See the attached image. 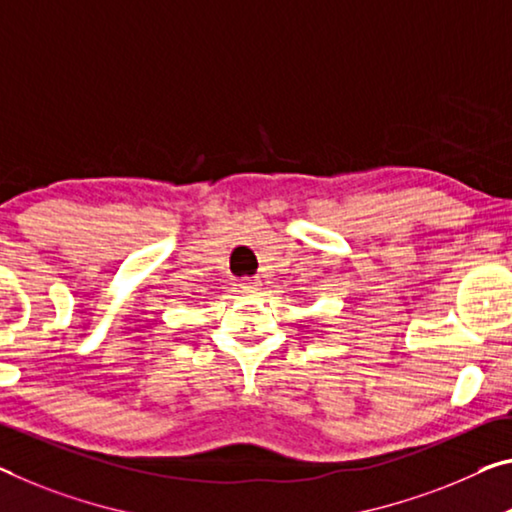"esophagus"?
<instances>
[{
	"mask_svg": "<svg viewBox=\"0 0 512 512\" xmlns=\"http://www.w3.org/2000/svg\"><path fill=\"white\" fill-rule=\"evenodd\" d=\"M240 286H242V290H245V293H256V290L261 288V281H258L256 277H245V279H242Z\"/></svg>",
	"mask_w": 512,
	"mask_h": 512,
	"instance_id": "esophagus-1",
	"label": "esophagus"
}]
</instances>
